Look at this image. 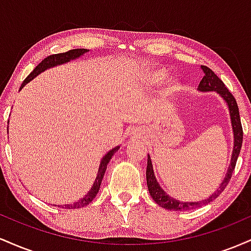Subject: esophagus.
<instances>
[{"label":"esophagus","mask_w":251,"mask_h":251,"mask_svg":"<svg viewBox=\"0 0 251 251\" xmlns=\"http://www.w3.org/2000/svg\"><path fill=\"white\" fill-rule=\"evenodd\" d=\"M133 134H135V135H138V134H139V132H138V131H135V132H134V133H133Z\"/></svg>","instance_id":"34e87169"}]
</instances>
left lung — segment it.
Returning a JSON list of instances; mask_svg holds the SVG:
<instances>
[{
	"instance_id": "8db88e82",
	"label": "left lung",
	"mask_w": 251,
	"mask_h": 251,
	"mask_svg": "<svg viewBox=\"0 0 251 251\" xmlns=\"http://www.w3.org/2000/svg\"><path fill=\"white\" fill-rule=\"evenodd\" d=\"M201 70L204 72L203 79L201 80L200 85H198V89L201 92H208V91H216L220 96L226 100L227 106H229L230 111V117H231V124H232V129H234V151H232L231 155V163H230L229 170H227L226 178L222 181L220 188L217 189V191L215 194H212L209 198L206 200L200 201H179L175 198L170 197L164 192V190L160 188V185L158 184L157 179L154 177L153 169H152V162L150 155H148V168H146V181H148V188L150 191V195L153 198V201L158 205H160L162 208H165L168 210H174V211H186V210H191L195 208H201V205H205V204L210 203L220 196L223 190L226 188V185L229 184L230 179H231L232 172H234L236 162H237V158L240 155L242 143H243V128H242L241 124V118H240V111H238L237 102L236 99L229 92V89L226 87L223 81L218 77L216 74L210 70L206 66H201Z\"/></svg>"
}]
</instances>
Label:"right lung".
Instances as JSON below:
<instances>
[{"instance_id": "obj_1", "label": "right lung", "mask_w": 251, "mask_h": 251, "mask_svg": "<svg viewBox=\"0 0 251 251\" xmlns=\"http://www.w3.org/2000/svg\"><path fill=\"white\" fill-rule=\"evenodd\" d=\"M86 51H88V50H83V48H76V50H71L66 51V53L51 54V55L45 57V59H43L42 61L40 62L35 68H34V71L31 72L29 75L25 77V81L22 82V85H21V87H20V89L24 88L25 83L29 82L30 80H33L34 77H35L36 75H39V74L41 73V72L46 71V70H47V68L54 67V66H56V65H62V63L71 61V60L77 59V57H79V56L83 55V54H85ZM118 150H119V146H118V148H116V149L111 150V151H109L108 153L102 158L101 163H100V166H99V171H98V176H97V178H96V181H94L93 186H92V189L89 190L88 194L86 195L83 198H81V200H80V201H75V203L67 204V205H63V206H65V208H68V209L83 208V206L88 205V204L94 200V197H96L98 192H99V189H100V185H101V180H102V178H103V175H105L106 168H107V164H108L109 160H111V158L113 157V154L118 151ZM59 206H60V208H61L62 205H59Z\"/></svg>"}]
</instances>
